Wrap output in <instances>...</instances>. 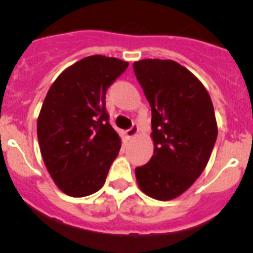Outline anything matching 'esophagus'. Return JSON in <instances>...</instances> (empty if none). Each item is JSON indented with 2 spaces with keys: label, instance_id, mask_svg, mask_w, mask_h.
<instances>
[{
  "label": "esophagus",
  "instance_id": "obj_1",
  "mask_svg": "<svg viewBox=\"0 0 253 253\" xmlns=\"http://www.w3.org/2000/svg\"><path fill=\"white\" fill-rule=\"evenodd\" d=\"M137 132H138V125H137V124H133V125H132L131 128L127 129V131H126V134H127V137H129V138H132V137L136 136Z\"/></svg>",
  "mask_w": 253,
  "mask_h": 253
}]
</instances>
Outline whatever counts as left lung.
I'll list each match as a JSON object with an SVG mask.
<instances>
[{"label":"left lung","instance_id":"1","mask_svg":"<svg viewBox=\"0 0 253 253\" xmlns=\"http://www.w3.org/2000/svg\"><path fill=\"white\" fill-rule=\"evenodd\" d=\"M134 75L152 108L154 153L136 168L139 188L169 201L182 195L205 170L216 136L208 91L187 68L171 60H142Z\"/></svg>","mask_w":253,"mask_h":253}]
</instances>
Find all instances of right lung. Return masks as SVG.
<instances>
[{
    "label": "right lung",
    "instance_id": "obj_1",
    "mask_svg": "<svg viewBox=\"0 0 253 253\" xmlns=\"http://www.w3.org/2000/svg\"><path fill=\"white\" fill-rule=\"evenodd\" d=\"M128 63L88 56L63 71L48 89L38 119V139L47 171L71 197L103 187L121 139L109 124L106 90Z\"/></svg>",
    "mask_w": 253,
    "mask_h": 253
}]
</instances>
